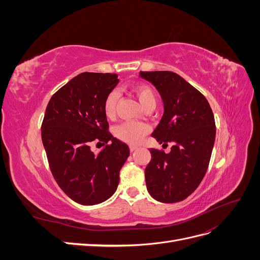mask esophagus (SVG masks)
<instances>
[{
  "mask_svg": "<svg viewBox=\"0 0 260 260\" xmlns=\"http://www.w3.org/2000/svg\"><path fill=\"white\" fill-rule=\"evenodd\" d=\"M137 149H138V146L130 145V152H135V151H137Z\"/></svg>",
  "mask_w": 260,
  "mask_h": 260,
  "instance_id": "34e87169",
  "label": "esophagus"
}]
</instances>
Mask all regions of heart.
<instances>
[{
	"mask_svg": "<svg viewBox=\"0 0 260 260\" xmlns=\"http://www.w3.org/2000/svg\"><path fill=\"white\" fill-rule=\"evenodd\" d=\"M131 92L135 94L144 109L148 107L154 108L156 106L157 96L151 86L146 84H136L131 86ZM118 100H119V93L116 90L107 94L103 104V111L106 117L113 118L116 115ZM147 125L140 121H124L116 125L114 129L115 136L120 141L129 144H139L147 135Z\"/></svg>",
	"mask_w": 260,
	"mask_h": 260,
	"instance_id": "obj_1",
	"label": "heart"
}]
</instances>
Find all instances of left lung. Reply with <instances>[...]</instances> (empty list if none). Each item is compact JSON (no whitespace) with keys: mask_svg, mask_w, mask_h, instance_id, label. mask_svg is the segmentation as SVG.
Listing matches in <instances>:
<instances>
[{"mask_svg":"<svg viewBox=\"0 0 260 260\" xmlns=\"http://www.w3.org/2000/svg\"><path fill=\"white\" fill-rule=\"evenodd\" d=\"M164 102V115L152 137L171 151L151 148L145 168L148 193L161 203L185 200L205 176L216 138L214 114L206 98L172 72H140Z\"/></svg>","mask_w":260,"mask_h":260,"instance_id":"8db88e82","label":"left lung"}]
</instances>
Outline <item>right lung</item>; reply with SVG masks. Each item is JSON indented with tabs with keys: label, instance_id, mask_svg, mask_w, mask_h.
<instances>
[{
	"label": "right lung",
	"instance_id": "right-lung-1",
	"mask_svg": "<svg viewBox=\"0 0 260 260\" xmlns=\"http://www.w3.org/2000/svg\"><path fill=\"white\" fill-rule=\"evenodd\" d=\"M118 82L116 74L82 73L53 94L46 106L41 136L50 169L61 190L81 205L111 198L130 154L128 145L108 131L103 111L106 95ZM93 142L106 147L93 153Z\"/></svg>",
	"mask_w": 260,
	"mask_h": 260
}]
</instances>
